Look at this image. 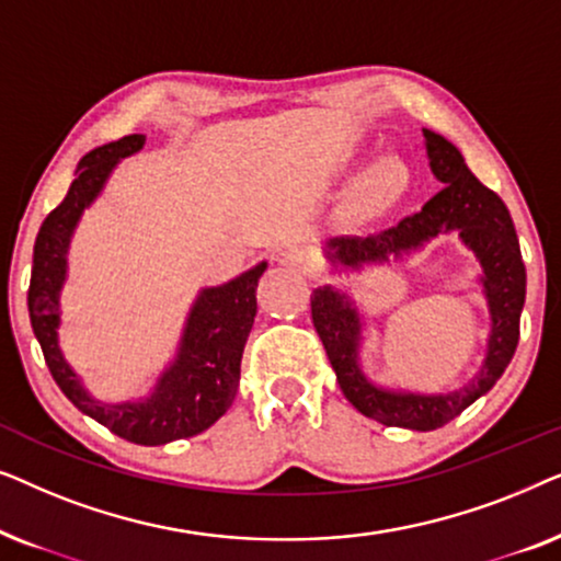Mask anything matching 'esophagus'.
<instances>
[{"label": "esophagus", "mask_w": 561, "mask_h": 561, "mask_svg": "<svg viewBox=\"0 0 561 561\" xmlns=\"http://www.w3.org/2000/svg\"><path fill=\"white\" fill-rule=\"evenodd\" d=\"M278 263H280L283 267H290V271H301V273L311 271V257L306 255L304 250H298V248L283 250L280 255H278Z\"/></svg>", "instance_id": "34e87169"}]
</instances>
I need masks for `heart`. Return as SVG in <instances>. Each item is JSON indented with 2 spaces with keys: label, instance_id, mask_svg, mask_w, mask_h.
<instances>
[{
  "label": "heart",
  "instance_id": "b5f03b06",
  "mask_svg": "<svg viewBox=\"0 0 561 561\" xmlns=\"http://www.w3.org/2000/svg\"><path fill=\"white\" fill-rule=\"evenodd\" d=\"M409 188V168L401 158L382 156L359 175L350 194V211L355 217L373 219L388 211Z\"/></svg>",
  "mask_w": 561,
  "mask_h": 561
}]
</instances>
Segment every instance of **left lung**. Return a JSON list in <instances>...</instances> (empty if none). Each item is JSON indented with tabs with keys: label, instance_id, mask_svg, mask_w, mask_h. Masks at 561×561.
Wrapping results in <instances>:
<instances>
[{
	"label": "left lung",
	"instance_id": "left-lung-1",
	"mask_svg": "<svg viewBox=\"0 0 561 561\" xmlns=\"http://www.w3.org/2000/svg\"><path fill=\"white\" fill-rule=\"evenodd\" d=\"M424 148L432 173L444 183L424 209L398 221L386 232L367 237H336L329 242L332 260L359 267L375 260H388L405 250H416L442 232H459L462 242L478 255L482 271L493 332H490L488 357L478 378L470 386L447 396L390 393L367 382L357 367L359 319L344 296L332 288H317L311 296V319L324 344L329 363L336 373L342 393L367 419L386 426H403L413 432H432L449 424L467 405L485 396L516 352L520 334V309L526 301V265L520 257L516 227L501 196L474 179L459 152L442 135L424 129Z\"/></svg>",
	"mask_w": 561,
	"mask_h": 561
}]
</instances>
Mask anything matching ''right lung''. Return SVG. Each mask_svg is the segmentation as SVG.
Returning a JSON list of instances; mask_svg holds the SVG:
<instances>
[{"instance_id":"right-lung-1","label":"right lung","mask_w":561,"mask_h":561,"mask_svg":"<svg viewBox=\"0 0 561 561\" xmlns=\"http://www.w3.org/2000/svg\"><path fill=\"white\" fill-rule=\"evenodd\" d=\"M142 142L145 135H127L81 158L66 198L45 217L37 232L27 311L45 365L68 401L122 439L158 447L202 434L232 405L240 386L242 350L257 311V280L265 273V263L229 280L227 286L206 288L198 296L183 332L179 359L158 380L148 401L104 405L89 398L58 350V294L66 280V250L83 206L94 202L114 163L140 150Z\"/></svg>"}]
</instances>
